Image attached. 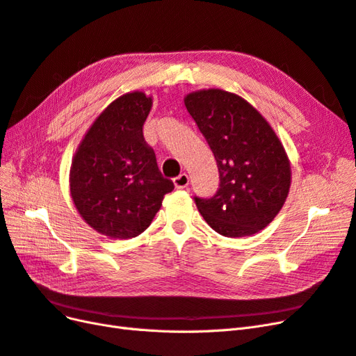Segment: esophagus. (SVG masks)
<instances>
[{"label": "esophagus", "mask_w": 356, "mask_h": 356, "mask_svg": "<svg viewBox=\"0 0 356 356\" xmlns=\"http://www.w3.org/2000/svg\"><path fill=\"white\" fill-rule=\"evenodd\" d=\"M190 184V177L187 174H181L179 177L174 178V186L177 188H186Z\"/></svg>", "instance_id": "esophagus-1"}]
</instances>
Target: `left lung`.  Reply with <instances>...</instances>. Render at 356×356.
Masks as SVG:
<instances>
[{"mask_svg":"<svg viewBox=\"0 0 356 356\" xmlns=\"http://www.w3.org/2000/svg\"><path fill=\"white\" fill-rule=\"evenodd\" d=\"M184 105L207 139L220 172L211 199L195 197L202 217L227 238L255 234L282 209L291 161L273 127L242 96L222 89L186 95Z\"/></svg>","mask_w":356,"mask_h":356,"instance_id":"left-lung-1","label":"left lung"}]
</instances>
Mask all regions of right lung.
<instances>
[{"label": "right lung", "mask_w": 356, "mask_h": 356, "mask_svg": "<svg viewBox=\"0 0 356 356\" xmlns=\"http://www.w3.org/2000/svg\"><path fill=\"white\" fill-rule=\"evenodd\" d=\"M153 98L134 90L95 118L71 161L70 193L81 218L110 239L141 234L174 182L161 177L143 126Z\"/></svg>", "instance_id": "add662e5"}]
</instances>
